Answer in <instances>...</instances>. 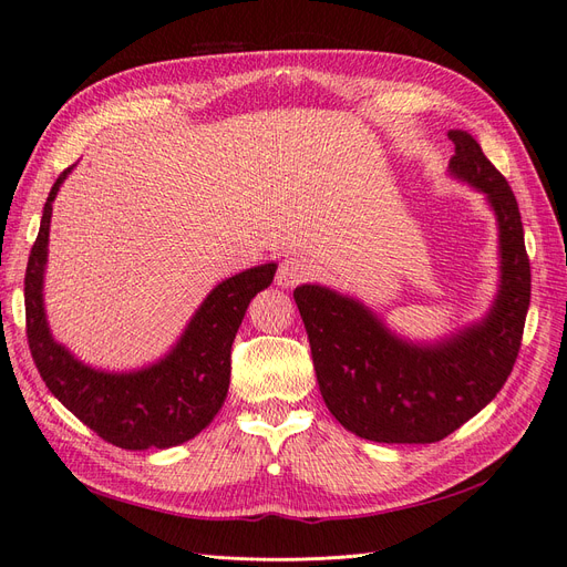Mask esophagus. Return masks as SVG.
Instances as JSON below:
<instances>
[{"label": "esophagus", "mask_w": 567, "mask_h": 567, "mask_svg": "<svg viewBox=\"0 0 567 567\" xmlns=\"http://www.w3.org/2000/svg\"><path fill=\"white\" fill-rule=\"evenodd\" d=\"M307 274H310V265H307L302 257H298V255H288L279 262L277 286L293 288V286H298L307 279Z\"/></svg>", "instance_id": "obj_1"}]
</instances>
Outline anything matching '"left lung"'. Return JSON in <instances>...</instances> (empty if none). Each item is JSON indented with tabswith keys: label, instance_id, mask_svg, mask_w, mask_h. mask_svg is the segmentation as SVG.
Returning <instances> with one entry per match:
<instances>
[{
	"label": "left lung",
	"instance_id": "1",
	"mask_svg": "<svg viewBox=\"0 0 567 567\" xmlns=\"http://www.w3.org/2000/svg\"><path fill=\"white\" fill-rule=\"evenodd\" d=\"M450 175L483 194L499 229V290L489 312L435 342L390 331L371 307L319 284L293 290L321 398L350 433L431 444L485 409L516 364L529 307V260L516 196L468 132L450 130Z\"/></svg>",
	"mask_w": 567,
	"mask_h": 567
}]
</instances>
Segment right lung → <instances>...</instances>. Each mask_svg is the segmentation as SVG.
<instances>
[{
    "mask_svg": "<svg viewBox=\"0 0 567 567\" xmlns=\"http://www.w3.org/2000/svg\"><path fill=\"white\" fill-rule=\"evenodd\" d=\"M75 167V165H73ZM51 186L38 241L25 269L28 346L51 394L92 431L120 450H167L196 437L227 400L231 342L250 300L265 290L277 262L257 265L219 281L188 319L179 340L158 362L132 371L94 369L54 340L44 310V269L49 255Z\"/></svg>",
    "mask_w": 567,
    "mask_h": 567,
    "instance_id": "obj_1",
    "label": "right lung"
}]
</instances>
